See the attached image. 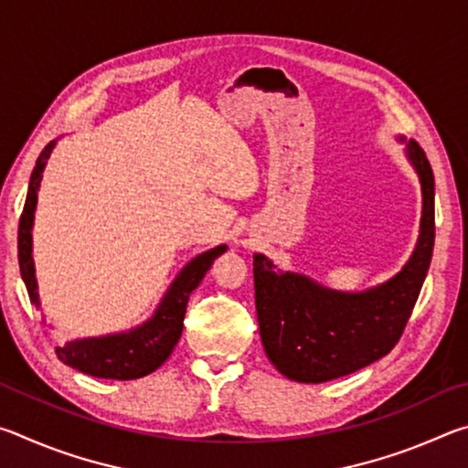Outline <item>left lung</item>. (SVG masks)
<instances>
[{
    "instance_id": "obj_1",
    "label": "left lung",
    "mask_w": 468,
    "mask_h": 468,
    "mask_svg": "<svg viewBox=\"0 0 468 468\" xmlns=\"http://www.w3.org/2000/svg\"><path fill=\"white\" fill-rule=\"evenodd\" d=\"M399 140L421 184L423 208L415 250L392 279L366 291H336L253 253L260 336L268 359L289 379L322 384L353 374L390 353L407 326L431 262L435 192L421 146Z\"/></svg>"
}]
</instances>
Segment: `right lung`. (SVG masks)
I'll list each match as a JSON object with an SVG mask.
<instances>
[{"instance_id":"add662e5","label":"right lung","mask_w":468,"mask_h":468,"mask_svg":"<svg viewBox=\"0 0 468 468\" xmlns=\"http://www.w3.org/2000/svg\"><path fill=\"white\" fill-rule=\"evenodd\" d=\"M55 144H58V140H51L37 158L33 176H30L28 181L25 210H22L18 225L20 274L27 284L30 303L35 307H41V299H38L37 271L33 260V225L38 187H41L45 165L49 161ZM225 251L227 245L223 243L208 251L197 253L196 258L189 260L181 268V272L171 282V287L163 295L161 303L156 305L154 314L146 322H142L136 328H130L125 332L68 340L63 346L55 348L59 361L82 371L86 376L105 379H136L153 374L154 369L161 367L169 359V355L177 345L181 330H184L189 295L202 282L204 274L210 271L212 262Z\"/></svg>"}]
</instances>
